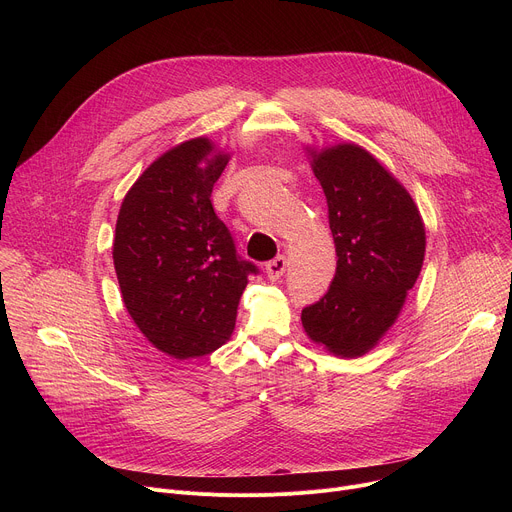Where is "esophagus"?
<instances>
[{
  "instance_id": "1",
  "label": "esophagus",
  "mask_w": 512,
  "mask_h": 512,
  "mask_svg": "<svg viewBox=\"0 0 512 512\" xmlns=\"http://www.w3.org/2000/svg\"><path fill=\"white\" fill-rule=\"evenodd\" d=\"M285 267H287V259L283 255H277L275 259L265 263V273H267L269 279L275 281V279H279L285 273Z\"/></svg>"
}]
</instances>
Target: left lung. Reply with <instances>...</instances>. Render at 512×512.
<instances>
[{"mask_svg": "<svg viewBox=\"0 0 512 512\" xmlns=\"http://www.w3.org/2000/svg\"><path fill=\"white\" fill-rule=\"evenodd\" d=\"M328 202L336 275L302 310L308 336L338 356L371 350L397 320L415 285L425 227L409 192L354 143L312 152Z\"/></svg>", "mask_w": 512, "mask_h": 512, "instance_id": "left-lung-1", "label": "left lung"}]
</instances>
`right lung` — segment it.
Returning <instances> with one entry per match:
<instances>
[{"instance_id":"add662e5","label":"right lung","mask_w":512,"mask_h":512,"mask_svg":"<svg viewBox=\"0 0 512 512\" xmlns=\"http://www.w3.org/2000/svg\"><path fill=\"white\" fill-rule=\"evenodd\" d=\"M210 152L212 143L196 137L160 156L125 194L115 227L125 308L145 338L180 360L231 338L249 275L259 273L212 208L229 156Z\"/></svg>"}]
</instances>
